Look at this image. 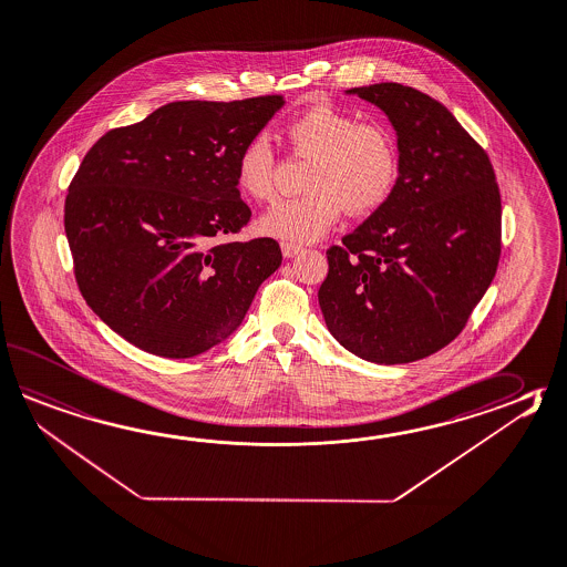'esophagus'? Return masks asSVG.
Segmentation results:
<instances>
[{"instance_id":"1","label":"esophagus","mask_w":567,"mask_h":567,"mask_svg":"<svg viewBox=\"0 0 567 567\" xmlns=\"http://www.w3.org/2000/svg\"><path fill=\"white\" fill-rule=\"evenodd\" d=\"M280 250H282L285 258H292V256L301 255L302 246L292 243H280Z\"/></svg>"}]
</instances>
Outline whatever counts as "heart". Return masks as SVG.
Returning <instances> with one entry per match:
<instances>
[{
    "mask_svg": "<svg viewBox=\"0 0 567 567\" xmlns=\"http://www.w3.org/2000/svg\"><path fill=\"white\" fill-rule=\"evenodd\" d=\"M290 147L309 155V194L278 202L258 220V230L290 243H315L336 226L343 208L359 216L380 208L400 175L392 133L333 104H315L285 127ZM236 185L255 202L277 196V153L265 137L244 143L236 159Z\"/></svg>",
    "mask_w": 567,
    "mask_h": 567,
    "instance_id": "obj_1",
    "label": "heart"
}]
</instances>
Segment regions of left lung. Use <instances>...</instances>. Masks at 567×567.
Returning a JSON list of instances; mask_svg holds the SVG:
<instances>
[{
	"label": "left lung",
	"instance_id": "obj_1",
	"mask_svg": "<svg viewBox=\"0 0 567 567\" xmlns=\"http://www.w3.org/2000/svg\"><path fill=\"white\" fill-rule=\"evenodd\" d=\"M380 106L400 151L392 196L327 250L324 323L373 363L449 346L497 272L501 194L486 151L451 111L398 82L347 91Z\"/></svg>",
	"mask_w": 567,
	"mask_h": 567
}]
</instances>
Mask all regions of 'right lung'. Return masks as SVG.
<instances>
[{
    "label": "right lung",
    "instance_id": "add662e5",
    "mask_svg": "<svg viewBox=\"0 0 567 567\" xmlns=\"http://www.w3.org/2000/svg\"><path fill=\"white\" fill-rule=\"evenodd\" d=\"M282 104L280 94L163 104L84 155L64 202L74 277L128 343L172 359L208 351L282 262L272 238L230 240L252 216L238 153Z\"/></svg>",
    "mask_w": 567,
    "mask_h": 567
}]
</instances>
